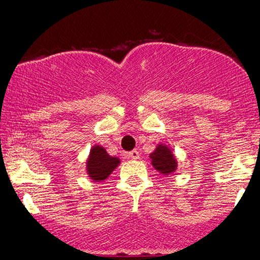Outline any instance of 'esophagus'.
<instances>
[{
  "label": "esophagus",
  "mask_w": 260,
  "mask_h": 260,
  "mask_svg": "<svg viewBox=\"0 0 260 260\" xmlns=\"http://www.w3.org/2000/svg\"><path fill=\"white\" fill-rule=\"evenodd\" d=\"M129 156L132 157V159H139V151L138 150H136V149H134V150H132V151H129Z\"/></svg>",
  "instance_id": "1"
}]
</instances>
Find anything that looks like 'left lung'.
Returning <instances> with one entry per match:
<instances>
[{"label": "left lung", "instance_id": "obj_1", "mask_svg": "<svg viewBox=\"0 0 260 260\" xmlns=\"http://www.w3.org/2000/svg\"><path fill=\"white\" fill-rule=\"evenodd\" d=\"M151 165L162 175H170L177 169V160L168 145L159 144L150 154Z\"/></svg>", "mask_w": 260, "mask_h": 260}]
</instances>
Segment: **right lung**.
<instances>
[{"instance_id":"1","label":"right lung","mask_w":260,"mask_h":260,"mask_svg":"<svg viewBox=\"0 0 260 260\" xmlns=\"http://www.w3.org/2000/svg\"><path fill=\"white\" fill-rule=\"evenodd\" d=\"M118 165V157L110 156L101 145H94L86 160V172L92 181L101 182L106 180Z\"/></svg>"}]
</instances>
